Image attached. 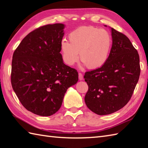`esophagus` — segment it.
<instances>
[{
  "label": "esophagus",
  "mask_w": 148,
  "mask_h": 148,
  "mask_svg": "<svg viewBox=\"0 0 148 148\" xmlns=\"http://www.w3.org/2000/svg\"><path fill=\"white\" fill-rule=\"evenodd\" d=\"M79 80H83V74H82V73H81V72H79Z\"/></svg>",
  "instance_id": "obj_1"
}]
</instances>
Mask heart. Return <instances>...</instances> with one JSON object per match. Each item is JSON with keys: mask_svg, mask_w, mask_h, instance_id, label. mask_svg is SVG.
<instances>
[{"mask_svg": "<svg viewBox=\"0 0 148 148\" xmlns=\"http://www.w3.org/2000/svg\"><path fill=\"white\" fill-rule=\"evenodd\" d=\"M69 42L60 45L63 58L69 65H73L79 58L90 69L102 67L108 60L112 39L108 30L93 26L77 28L69 34Z\"/></svg>", "mask_w": 148, "mask_h": 148, "instance_id": "obj_1", "label": "heart"}]
</instances>
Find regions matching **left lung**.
<instances>
[{
    "label": "left lung",
    "instance_id": "obj_1",
    "mask_svg": "<svg viewBox=\"0 0 148 148\" xmlns=\"http://www.w3.org/2000/svg\"><path fill=\"white\" fill-rule=\"evenodd\" d=\"M111 32L112 45L108 60L84 76L88 86L84 101L99 115L111 114L129 102L140 72L139 53L129 39L113 28Z\"/></svg>",
    "mask_w": 148,
    "mask_h": 148
}]
</instances>
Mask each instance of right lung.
<instances>
[{"mask_svg": "<svg viewBox=\"0 0 148 148\" xmlns=\"http://www.w3.org/2000/svg\"><path fill=\"white\" fill-rule=\"evenodd\" d=\"M64 29L62 23L37 28L12 55V88L24 108L37 115L57 112L66 91L78 81L77 71L64 64L60 53Z\"/></svg>", "mask_w": 148, "mask_h": 148, "instance_id": "add662e5", "label": "right lung"}]
</instances>
